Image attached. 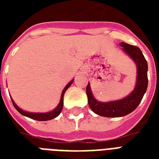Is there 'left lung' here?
<instances>
[{
	"instance_id": "obj_1",
	"label": "left lung",
	"mask_w": 159,
	"mask_h": 159,
	"mask_svg": "<svg viewBox=\"0 0 159 159\" xmlns=\"http://www.w3.org/2000/svg\"><path fill=\"white\" fill-rule=\"evenodd\" d=\"M120 45L124 52L135 62L137 67L136 84L131 93L123 99L102 102L95 98L88 82L86 92L90 108L94 113L104 117H121L131 113L141 102L148 87V63L140 48L123 42Z\"/></svg>"
}]
</instances>
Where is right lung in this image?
<instances>
[{
	"instance_id": "right-lung-1",
	"label": "right lung",
	"mask_w": 159,
	"mask_h": 159,
	"mask_svg": "<svg viewBox=\"0 0 159 159\" xmlns=\"http://www.w3.org/2000/svg\"><path fill=\"white\" fill-rule=\"evenodd\" d=\"M73 82V79L70 82H68L66 87L63 88L62 92V95H61V99H60V102L58 103L56 108L53 111H49V112H44V113H36V112H28V111H23L22 109H20L19 107L15 103V102L13 101V99L11 98V101H12V103H13L15 108L16 109V111H18L19 113H20L21 115L26 116V117H29V118L33 119V120H39V121H46V120H52V119L56 118L57 116H59V114L61 113V111L62 110V107H63V97H64V93L68 89V87L72 84Z\"/></svg>"
}]
</instances>
